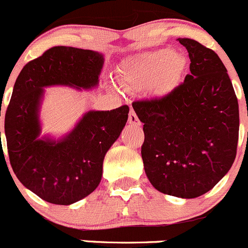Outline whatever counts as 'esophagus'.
Instances as JSON below:
<instances>
[{
  "mask_svg": "<svg viewBox=\"0 0 248 248\" xmlns=\"http://www.w3.org/2000/svg\"><path fill=\"white\" fill-rule=\"evenodd\" d=\"M128 124H133V126H140L139 119H138L137 114H135L133 110H131V113H129Z\"/></svg>",
  "mask_w": 248,
  "mask_h": 248,
  "instance_id": "obj_1",
  "label": "esophagus"
}]
</instances>
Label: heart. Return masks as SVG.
Masks as SVG:
<instances>
[{
	"label": "heart",
	"instance_id": "obj_1",
	"mask_svg": "<svg viewBox=\"0 0 248 248\" xmlns=\"http://www.w3.org/2000/svg\"><path fill=\"white\" fill-rule=\"evenodd\" d=\"M183 67V58L170 49L146 52L122 65L119 82L126 89H147L153 97H164L178 84Z\"/></svg>",
	"mask_w": 248,
	"mask_h": 248
}]
</instances>
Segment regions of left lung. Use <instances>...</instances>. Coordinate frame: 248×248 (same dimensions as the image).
Returning <instances> with one entry per match:
<instances>
[{
  "mask_svg": "<svg viewBox=\"0 0 248 248\" xmlns=\"http://www.w3.org/2000/svg\"><path fill=\"white\" fill-rule=\"evenodd\" d=\"M190 75L169 95L132 104L144 124L145 173L158 191L195 199L227 174L236 155L239 104L227 69L210 48L179 38Z\"/></svg>",
  "mask_w": 248,
  "mask_h": 248,
  "instance_id": "8db88e82",
  "label": "left lung"
}]
</instances>
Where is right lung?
Returning <instances> with one entry per match:
<instances>
[{
  "instance_id": "1",
  "label": "right lung",
  "mask_w": 248,
  "mask_h": 248,
  "mask_svg": "<svg viewBox=\"0 0 248 248\" xmlns=\"http://www.w3.org/2000/svg\"><path fill=\"white\" fill-rule=\"evenodd\" d=\"M104 56L97 51L56 46L21 70L4 117L8 155L17 179L36 196L69 205L100 184L106 153L119 139L129 107L89 110L61 137L41 134L45 88L93 90Z\"/></svg>"
}]
</instances>
